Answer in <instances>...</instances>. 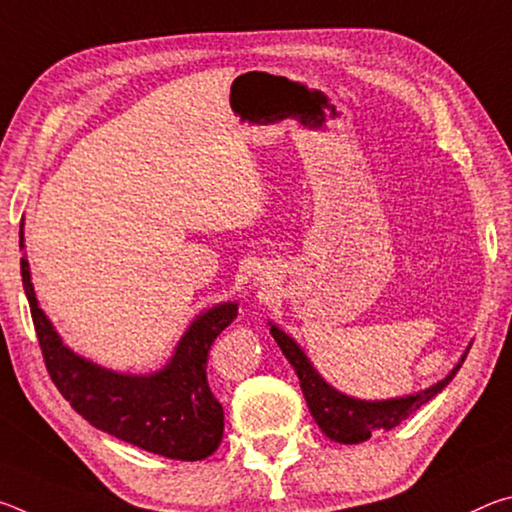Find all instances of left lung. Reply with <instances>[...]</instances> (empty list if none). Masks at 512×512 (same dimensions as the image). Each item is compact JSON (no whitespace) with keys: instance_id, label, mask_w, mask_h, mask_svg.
Instances as JSON below:
<instances>
[{"instance_id":"left-lung-1","label":"left lung","mask_w":512,"mask_h":512,"mask_svg":"<svg viewBox=\"0 0 512 512\" xmlns=\"http://www.w3.org/2000/svg\"><path fill=\"white\" fill-rule=\"evenodd\" d=\"M268 325H271L275 343L280 345L282 354L289 359L293 370H296L302 395H305L309 411L314 415L320 431H323L327 438H332L336 443L343 445H359L363 440H368L375 431H388L397 427V424L409 418L411 413L418 411L422 404H427L431 397H436L443 391L449 381L454 379L458 368H461L467 352H470V345H467L463 357L458 359L452 370H449V375L436 381L433 386L424 388V391L391 397V400H359V397H350L336 391L334 386H329L327 381L320 377V372L314 368V363L309 361L305 350H302L284 329L273 323Z\"/></svg>"}]
</instances>
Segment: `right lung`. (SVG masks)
Wrapping results in <instances>:
<instances>
[{
	"label": "right lung",
	"mask_w": 512,
	"mask_h": 512,
	"mask_svg": "<svg viewBox=\"0 0 512 512\" xmlns=\"http://www.w3.org/2000/svg\"><path fill=\"white\" fill-rule=\"evenodd\" d=\"M20 271L47 370L76 413L124 443L176 461H203L216 452L223 438V406L210 391L205 366L214 339L237 318V302L205 309L160 370L133 375L99 366L65 345L38 305L27 255L20 259Z\"/></svg>",
	"instance_id": "right-lung-1"
}]
</instances>
